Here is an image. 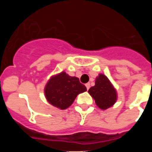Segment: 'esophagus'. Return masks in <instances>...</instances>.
I'll return each mask as SVG.
<instances>
[{
    "label": "esophagus",
    "mask_w": 152,
    "mask_h": 152,
    "mask_svg": "<svg viewBox=\"0 0 152 152\" xmlns=\"http://www.w3.org/2000/svg\"><path fill=\"white\" fill-rule=\"evenodd\" d=\"M85 86H86V88H87V89L89 90L90 87H91V84H90V83H88V84H85Z\"/></svg>",
    "instance_id": "34e87169"
}]
</instances>
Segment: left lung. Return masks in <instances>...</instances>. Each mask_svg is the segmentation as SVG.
<instances>
[{
	"label": "left lung",
	"instance_id": "obj_1",
	"mask_svg": "<svg viewBox=\"0 0 152 152\" xmlns=\"http://www.w3.org/2000/svg\"><path fill=\"white\" fill-rule=\"evenodd\" d=\"M99 108L106 110L112 107L117 100V94L107 76L99 74L95 80V85L88 91Z\"/></svg>",
	"mask_w": 152,
	"mask_h": 152
}]
</instances>
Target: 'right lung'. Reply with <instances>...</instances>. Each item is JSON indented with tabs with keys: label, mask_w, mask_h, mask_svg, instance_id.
<instances>
[{
	"label": "right lung",
	"mask_w": 152,
	"mask_h": 152,
	"mask_svg": "<svg viewBox=\"0 0 152 152\" xmlns=\"http://www.w3.org/2000/svg\"><path fill=\"white\" fill-rule=\"evenodd\" d=\"M87 91L78 77H71L64 72L52 76L45 87V95L50 104L61 110L72 105L76 96Z\"/></svg>",
	"instance_id": "add662e5"
}]
</instances>
